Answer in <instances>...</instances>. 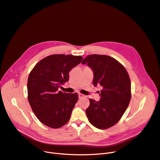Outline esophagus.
I'll return each instance as SVG.
<instances>
[{
  "mask_svg": "<svg viewBox=\"0 0 160 160\" xmlns=\"http://www.w3.org/2000/svg\"><path fill=\"white\" fill-rule=\"evenodd\" d=\"M84 97V95H83V94H82V93H79L78 94V98H83Z\"/></svg>",
  "mask_w": 160,
  "mask_h": 160,
  "instance_id": "1",
  "label": "esophagus"
}]
</instances>
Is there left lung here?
Instances as JSON below:
<instances>
[{"label": "left lung", "mask_w": 160, "mask_h": 160, "mask_svg": "<svg viewBox=\"0 0 160 160\" xmlns=\"http://www.w3.org/2000/svg\"><path fill=\"white\" fill-rule=\"evenodd\" d=\"M93 72V84L102 86L99 101L89 99L86 114L95 127L105 130L115 125L125 112L131 100V82L125 68L105 55H89L82 62Z\"/></svg>", "instance_id": "1"}]
</instances>
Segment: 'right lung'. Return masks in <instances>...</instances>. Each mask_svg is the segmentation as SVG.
Here are the masks:
<instances>
[{
	"label": "right lung",
	"instance_id": "1",
	"mask_svg": "<svg viewBox=\"0 0 160 160\" xmlns=\"http://www.w3.org/2000/svg\"><path fill=\"white\" fill-rule=\"evenodd\" d=\"M82 59L81 56L52 55L38 62L30 72L28 100L37 118L45 125L58 128L69 121L78 95L58 89L68 81L70 71Z\"/></svg>",
	"mask_w": 160,
	"mask_h": 160
}]
</instances>
